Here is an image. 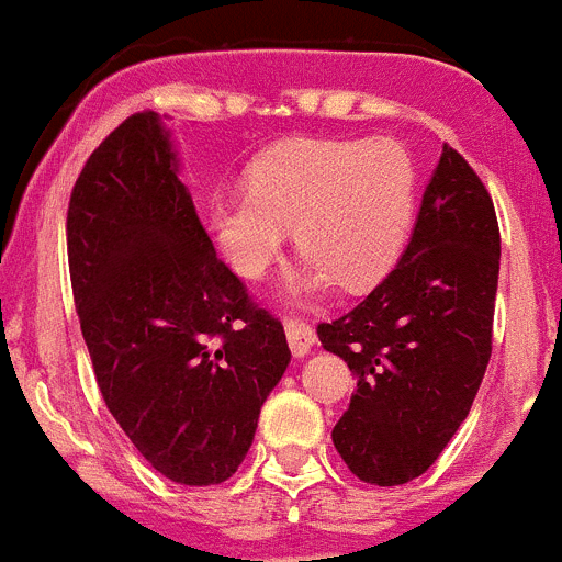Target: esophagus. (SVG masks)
<instances>
[{
	"mask_svg": "<svg viewBox=\"0 0 562 562\" xmlns=\"http://www.w3.org/2000/svg\"><path fill=\"white\" fill-rule=\"evenodd\" d=\"M285 338L293 356H307L316 344V330L300 318H285Z\"/></svg>",
	"mask_w": 562,
	"mask_h": 562,
	"instance_id": "1",
	"label": "esophagus"
}]
</instances>
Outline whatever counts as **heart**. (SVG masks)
Segmentation results:
<instances>
[{
	"instance_id": "obj_1",
	"label": "heart",
	"mask_w": 562,
	"mask_h": 562,
	"mask_svg": "<svg viewBox=\"0 0 562 562\" xmlns=\"http://www.w3.org/2000/svg\"><path fill=\"white\" fill-rule=\"evenodd\" d=\"M417 204V170L394 139H291L246 168V187L210 204L215 244L237 274L271 269L293 226L305 255L288 291L375 285L401 257Z\"/></svg>"
}]
</instances>
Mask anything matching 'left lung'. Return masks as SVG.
Here are the masks:
<instances>
[{
	"label": "left lung",
	"instance_id": "1",
	"mask_svg": "<svg viewBox=\"0 0 562 562\" xmlns=\"http://www.w3.org/2000/svg\"><path fill=\"white\" fill-rule=\"evenodd\" d=\"M498 260L487 187L445 145L401 262L350 313L316 327L356 375L333 445L361 482L423 476L468 417L493 352Z\"/></svg>",
	"mask_w": 562,
	"mask_h": 562
}]
</instances>
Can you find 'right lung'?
Masks as SVG:
<instances>
[{
    "instance_id": "add662e5",
    "label": "right lung",
    "mask_w": 562,
    "mask_h": 562,
    "mask_svg": "<svg viewBox=\"0 0 562 562\" xmlns=\"http://www.w3.org/2000/svg\"><path fill=\"white\" fill-rule=\"evenodd\" d=\"M154 111L117 125L69 195L80 333L111 417L170 482L244 462L291 350L280 318L215 255Z\"/></svg>"
}]
</instances>
